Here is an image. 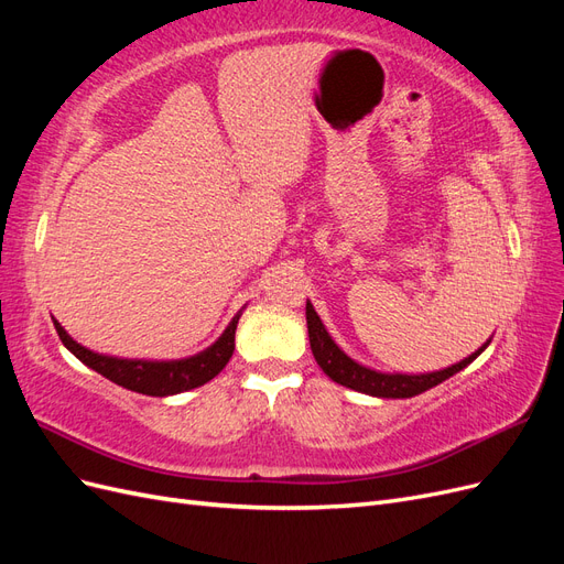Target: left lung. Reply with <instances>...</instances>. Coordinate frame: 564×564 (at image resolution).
<instances>
[{
	"mask_svg": "<svg viewBox=\"0 0 564 564\" xmlns=\"http://www.w3.org/2000/svg\"><path fill=\"white\" fill-rule=\"evenodd\" d=\"M305 319H308V338H311V350L315 355L317 365L327 377L340 386H346L350 390L365 392V395L373 398H414L421 395L429 388H435L437 383L447 381L454 373L460 369H466L477 355H480L489 344L491 338L482 348H477L473 355H468L466 360H460L447 369L431 371V373H386L377 371L371 367H365L360 362H355L352 357H348L344 350L336 346V340L329 336V332L324 329V324L319 315L315 313L313 303H305Z\"/></svg>",
	"mask_w": 564,
	"mask_h": 564,
	"instance_id": "left-lung-1",
	"label": "left lung"
}]
</instances>
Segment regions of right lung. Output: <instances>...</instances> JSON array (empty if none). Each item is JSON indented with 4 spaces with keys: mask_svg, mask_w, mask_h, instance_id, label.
Listing matches in <instances>:
<instances>
[{
    "mask_svg": "<svg viewBox=\"0 0 564 564\" xmlns=\"http://www.w3.org/2000/svg\"><path fill=\"white\" fill-rule=\"evenodd\" d=\"M240 315L242 311L230 319L226 332L220 334L209 348H204L197 355L183 357V360H127V357L94 352L89 348L79 346L77 340L61 327L58 319L54 317L51 319H54V327L63 340V346L70 350L79 362L98 371L100 377H106L108 381L122 386L127 390L141 392V395L166 398V395H176V392H183V390L204 386L207 381H212L216 373H220V369H224L232 357L235 329H237V322H240Z\"/></svg>",
    "mask_w": 564,
    "mask_h": 564,
    "instance_id": "right-lung-1",
    "label": "right lung"
}]
</instances>
